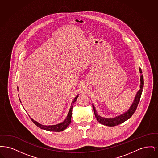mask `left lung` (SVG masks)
<instances>
[{
    "mask_svg": "<svg viewBox=\"0 0 158 158\" xmlns=\"http://www.w3.org/2000/svg\"><path fill=\"white\" fill-rule=\"evenodd\" d=\"M139 71H140V73H141L140 90L137 92V94H136L135 99H134L133 103L131 104L130 108H129V110H128L127 111L121 114L118 116H117V117H115L113 118H104V117H102L99 115H98V113L95 108V106H94V105H92L95 118H97V120L99 123H100L101 124H102L103 125L106 126H110V127L115 126L120 124L121 123H124V121L127 120L128 119H129L133 115V114L135 113L136 109H137V105L139 103L140 99L142 93L143 91V85H144V79H143V75H142V71L141 68H139Z\"/></svg>",
    "mask_w": 158,
    "mask_h": 158,
    "instance_id": "left-lung-1",
    "label": "left lung"
}]
</instances>
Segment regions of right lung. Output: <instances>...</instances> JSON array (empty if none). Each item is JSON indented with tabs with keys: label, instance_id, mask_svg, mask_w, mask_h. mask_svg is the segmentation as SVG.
<instances>
[{
	"label": "right lung",
	"instance_id": "add662e5",
	"mask_svg": "<svg viewBox=\"0 0 158 158\" xmlns=\"http://www.w3.org/2000/svg\"><path fill=\"white\" fill-rule=\"evenodd\" d=\"M77 97H78V95H77L75 99L73 100L71 106H70V110H69V111L68 113V115L66 117V118L63 122L60 123L59 124H56V125H52V126H44V125H42V124L38 123L36 121L34 120L32 118H31L30 117L31 120L37 127L41 128V129L45 130H47V131H56V132L61 131L65 130L66 128L68 127V126L70 124V123L71 122L73 106L74 103L75 102ZM20 102H21V101H20Z\"/></svg>",
	"mask_w": 158,
	"mask_h": 158
}]
</instances>
